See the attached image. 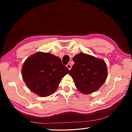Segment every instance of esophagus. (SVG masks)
<instances>
[{"label": "esophagus", "mask_w": 132, "mask_h": 132, "mask_svg": "<svg viewBox=\"0 0 132 132\" xmlns=\"http://www.w3.org/2000/svg\"><path fill=\"white\" fill-rule=\"evenodd\" d=\"M67 67L69 69V70H70L71 69V65L70 64H68L67 65Z\"/></svg>", "instance_id": "esophagus-1"}]
</instances>
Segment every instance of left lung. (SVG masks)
<instances>
[{
  "mask_svg": "<svg viewBox=\"0 0 132 132\" xmlns=\"http://www.w3.org/2000/svg\"><path fill=\"white\" fill-rule=\"evenodd\" d=\"M74 64L69 71L78 90L90 94L99 89L107 77V68L104 60L80 53L73 58Z\"/></svg>",
  "mask_w": 132,
  "mask_h": 132,
  "instance_id": "left-lung-1",
  "label": "left lung"
}]
</instances>
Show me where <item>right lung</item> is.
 <instances>
[{
  "label": "right lung",
  "instance_id": "add662e5",
  "mask_svg": "<svg viewBox=\"0 0 132 132\" xmlns=\"http://www.w3.org/2000/svg\"><path fill=\"white\" fill-rule=\"evenodd\" d=\"M58 57L38 52L27 58L22 67V77L32 92L47 97L57 90L61 79L69 73Z\"/></svg>",
  "mask_w": 132,
  "mask_h": 132
}]
</instances>
